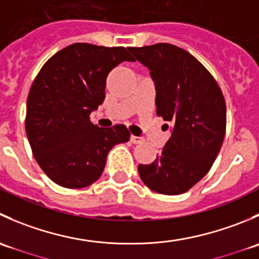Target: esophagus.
Here are the masks:
<instances>
[{
	"instance_id": "esophagus-1",
	"label": "esophagus",
	"mask_w": 259,
	"mask_h": 259,
	"mask_svg": "<svg viewBox=\"0 0 259 259\" xmlns=\"http://www.w3.org/2000/svg\"><path fill=\"white\" fill-rule=\"evenodd\" d=\"M130 142H132L133 144H140V143L144 142V139H143V138H140V137H135V135H132V137H130Z\"/></svg>"
}]
</instances>
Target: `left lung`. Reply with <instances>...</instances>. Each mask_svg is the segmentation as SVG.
I'll return each mask as SVG.
<instances>
[{
	"label": "left lung",
	"instance_id": "8db88e82",
	"mask_svg": "<svg viewBox=\"0 0 259 259\" xmlns=\"http://www.w3.org/2000/svg\"><path fill=\"white\" fill-rule=\"evenodd\" d=\"M150 70L156 115L171 126V137L151 164H139L143 183L165 195L194 187L213 165L226 134L227 110L211 74L185 50L171 44L130 48Z\"/></svg>",
	"mask_w": 259,
	"mask_h": 259
}]
</instances>
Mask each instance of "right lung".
Wrapping results in <instances>:
<instances>
[{"instance_id":"add662e5","label":"right lung","mask_w":259,"mask_h":259,"mask_svg":"<svg viewBox=\"0 0 259 259\" xmlns=\"http://www.w3.org/2000/svg\"><path fill=\"white\" fill-rule=\"evenodd\" d=\"M122 61H135L125 48L72 44L50 57L33 80L26 134L37 164L56 184L70 189L93 184L109 151L130 139L125 125L105 129L90 121L105 99L109 72Z\"/></svg>"}]
</instances>
